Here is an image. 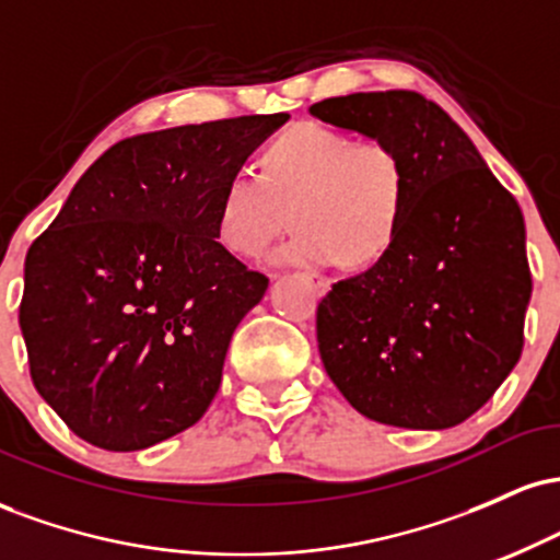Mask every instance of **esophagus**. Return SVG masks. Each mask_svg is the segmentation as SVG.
Listing matches in <instances>:
<instances>
[{"label":"esophagus","mask_w":560,"mask_h":560,"mask_svg":"<svg viewBox=\"0 0 560 560\" xmlns=\"http://www.w3.org/2000/svg\"><path fill=\"white\" fill-rule=\"evenodd\" d=\"M311 279L316 281V287L320 289V292H326V289H329V279H326L324 273H318V271H311Z\"/></svg>","instance_id":"obj_1"}]
</instances>
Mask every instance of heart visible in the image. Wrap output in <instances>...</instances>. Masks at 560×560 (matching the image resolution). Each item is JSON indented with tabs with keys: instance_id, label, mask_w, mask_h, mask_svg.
Listing matches in <instances>:
<instances>
[{
	"instance_id": "obj_1",
	"label": "heart",
	"mask_w": 560,
	"mask_h": 560,
	"mask_svg": "<svg viewBox=\"0 0 560 560\" xmlns=\"http://www.w3.org/2000/svg\"><path fill=\"white\" fill-rule=\"evenodd\" d=\"M408 199L402 155L382 137L350 139L339 128L289 126L260 158V176L231 173L218 195L215 234L223 247L255 258L281 234L287 208L298 231L273 262L352 266L382 258Z\"/></svg>"
}]
</instances>
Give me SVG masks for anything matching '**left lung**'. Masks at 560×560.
Wrapping results in <instances>:
<instances>
[{
    "instance_id": "obj_1",
    "label": "left lung",
    "mask_w": 560,
    "mask_h": 560,
    "mask_svg": "<svg viewBox=\"0 0 560 560\" xmlns=\"http://www.w3.org/2000/svg\"><path fill=\"white\" fill-rule=\"evenodd\" d=\"M311 113L387 139L408 171L387 253L318 302L326 374L365 419L455 427L522 358L532 298L522 208L464 128L419 92L331 96Z\"/></svg>"
}]
</instances>
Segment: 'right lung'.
<instances>
[{"label": "right lung", "instance_id": "1", "mask_svg": "<svg viewBox=\"0 0 560 560\" xmlns=\"http://www.w3.org/2000/svg\"><path fill=\"white\" fill-rule=\"evenodd\" d=\"M287 120L242 115L118 141L31 244V378L81 440L144 450L213 402L231 334L268 289L218 242V195Z\"/></svg>", "mask_w": 560, "mask_h": 560}]
</instances>
